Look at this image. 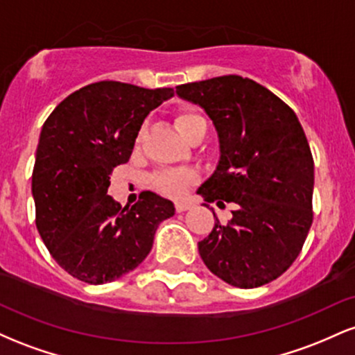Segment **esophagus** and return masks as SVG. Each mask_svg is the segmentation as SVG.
Returning <instances> with one entry per match:
<instances>
[{"instance_id": "1", "label": "esophagus", "mask_w": 355, "mask_h": 355, "mask_svg": "<svg viewBox=\"0 0 355 355\" xmlns=\"http://www.w3.org/2000/svg\"><path fill=\"white\" fill-rule=\"evenodd\" d=\"M191 207V203H189V202H175V210L177 211H185V210H189Z\"/></svg>"}]
</instances>
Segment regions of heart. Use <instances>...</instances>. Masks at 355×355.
I'll list each match as a JSON object with an SVG mask.
<instances>
[{"mask_svg": "<svg viewBox=\"0 0 355 355\" xmlns=\"http://www.w3.org/2000/svg\"><path fill=\"white\" fill-rule=\"evenodd\" d=\"M203 118L198 113L191 112V110H182L175 115V125H177L178 132L185 135L189 132L191 125L197 121H202ZM141 135V133H140ZM197 173L193 170H162V172L155 173L152 177V185L160 193L166 195L172 198H180L185 195V191L197 182Z\"/></svg>", "mask_w": 355, "mask_h": 355, "instance_id": "b5f03b06", "label": "heart"}]
</instances>
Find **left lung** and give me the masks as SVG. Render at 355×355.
<instances>
[{
	"label": "left lung",
	"instance_id": "obj_1",
	"mask_svg": "<svg viewBox=\"0 0 355 355\" xmlns=\"http://www.w3.org/2000/svg\"><path fill=\"white\" fill-rule=\"evenodd\" d=\"M177 95L200 105L218 133L217 170L198 193L237 207L198 242L203 263L234 287L272 282L299 257L313 218V158L299 118L239 75L180 85Z\"/></svg>",
	"mask_w": 355,
	"mask_h": 355
}]
</instances>
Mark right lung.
Returning a JSON list of instances; mask_svg holds the SVG:
<instances>
[{
    "label": "right lung",
    "mask_w": 355,
    "mask_h": 355,
    "mask_svg": "<svg viewBox=\"0 0 355 355\" xmlns=\"http://www.w3.org/2000/svg\"><path fill=\"white\" fill-rule=\"evenodd\" d=\"M170 96L173 88L98 81L67 96L44 121L31 178L36 229L81 282L107 284L140 266L157 227L173 217V203L153 191H141L130 209L107 193L146 115Z\"/></svg>",
    "instance_id": "right-lung-1"
}]
</instances>
